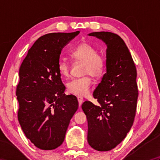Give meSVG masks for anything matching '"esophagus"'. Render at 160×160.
Instances as JSON below:
<instances>
[{"label":"esophagus","instance_id":"1","mask_svg":"<svg viewBox=\"0 0 160 160\" xmlns=\"http://www.w3.org/2000/svg\"><path fill=\"white\" fill-rule=\"evenodd\" d=\"M77 99H78V103H79V106L80 107L81 104H82V102H83V98L82 97H80V96H78Z\"/></svg>","mask_w":160,"mask_h":160}]
</instances>
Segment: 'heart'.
<instances>
[{
	"label": "heart",
	"instance_id": "b5f03b06",
	"mask_svg": "<svg viewBox=\"0 0 160 160\" xmlns=\"http://www.w3.org/2000/svg\"><path fill=\"white\" fill-rule=\"evenodd\" d=\"M71 56L76 62H83L82 74L85 76L76 78L68 83L69 92L79 96H86L93 87V80L90 76L99 78L102 76L105 68L104 58L98 53L97 50L89 43L83 42L78 45L72 52ZM58 73L64 78L70 76L69 63L61 59L58 63Z\"/></svg>",
	"mask_w": 160,
	"mask_h": 160
}]
</instances>
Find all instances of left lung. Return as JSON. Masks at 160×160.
<instances>
[{
    "mask_svg": "<svg viewBox=\"0 0 160 160\" xmlns=\"http://www.w3.org/2000/svg\"><path fill=\"white\" fill-rule=\"evenodd\" d=\"M106 43L107 72L93 93L99 106L86 101L82 108L88 121L87 140L95 150L107 151L127 136L136 113L137 71L127 46L116 33L89 34Z\"/></svg>",
    "mask_w": 160,
    "mask_h": 160,
    "instance_id": "obj_1",
    "label": "left lung"
}]
</instances>
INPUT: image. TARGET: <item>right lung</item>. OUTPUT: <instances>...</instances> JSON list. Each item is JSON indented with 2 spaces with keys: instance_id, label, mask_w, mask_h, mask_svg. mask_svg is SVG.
Returning a JSON list of instances; mask_svg holds the SVG:
<instances>
[{
  "instance_id": "obj_1",
  "label": "right lung",
  "mask_w": 160,
  "mask_h": 160,
  "mask_svg": "<svg viewBox=\"0 0 160 160\" xmlns=\"http://www.w3.org/2000/svg\"><path fill=\"white\" fill-rule=\"evenodd\" d=\"M79 33H51L40 37L20 67L16 92L18 120L25 136L42 150H53L62 144L78 108L76 97L64 93L65 87L58 63L62 49Z\"/></svg>"
}]
</instances>
